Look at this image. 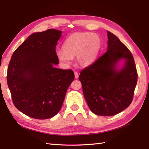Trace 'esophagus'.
Listing matches in <instances>:
<instances>
[{
	"mask_svg": "<svg viewBox=\"0 0 149 149\" xmlns=\"http://www.w3.org/2000/svg\"><path fill=\"white\" fill-rule=\"evenodd\" d=\"M74 75H75V79H77L79 77V74L77 72H74Z\"/></svg>",
	"mask_w": 149,
	"mask_h": 149,
	"instance_id": "obj_1",
	"label": "esophagus"
}]
</instances>
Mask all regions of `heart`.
<instances>
[{"mask_svg":"<svg viewBox=\"0 0 149 149\" xmlns=\"http://www.w3.org/2000/svg\"><path fill=\"white\" fill-rule=\"evenodd\" d=\"M100 47V38L97 34L77 32L70 34L63 43V49L56 51L57 58L65 65H69L75 56L78 65L86 67L92 64Z\"/></svg>","mask_w":149,"mask_h":149,"instance_id":"obj_1","label":"heart"}]
</instances>
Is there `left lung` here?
<instances>
[{"mask_svg": "<svg viewBox=\"0 0 149 149\" xmlns=\"http://www.w3.org/2000/svg\"><path fill=\"white\" fill-rule=\"evenodd\" d=\"M107 50L84 68L79 76L88 106L94 114L115 115L130 105L138 80L134 60L130 50L115 34L107 31ZM125 65L117 71L120 59Z\"/></svg>", "mask_w": 149, "mask_h": 149, "instance_id": "obj_1", "label": "left lung"}]
</instances>
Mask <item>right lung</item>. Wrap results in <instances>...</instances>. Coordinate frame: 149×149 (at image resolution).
<instances>
[{
    "instance_id": "add662e5",
    "label": "right lung",
    "mask_w": 149,
    "mask_h": 149,
    "mask_svg": "<svg viewBox=\"0 0 149 149\" xmlns=\"http://www.w3.org/2000/svg\"><path fill=\"white\" fill-rule=\"evenodd\" d=\"M61 33L50 29L32 34L15 50L9 61L7 82L13 102L31 118L55 116L74 80L72 70L53 66L59 63L56 47Z\"/></svg>"
}]
</instances>
